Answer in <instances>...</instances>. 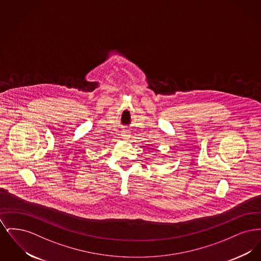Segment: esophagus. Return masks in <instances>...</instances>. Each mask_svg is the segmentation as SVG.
I'll use <instances>...</instances> for the list:
<instances>
[{"mask_svg":"<svg viewBox=\"0 0 261 261\" xmlns=\"http://www.w3.org/2000/svg\"><path fill=\"white\" fill-rule=\"evenodd\" d=\"M128 134H127V133H124V134H123V135H122V138H123V139H124V140H127V139H128Z\"/></svg>","mask_w":261,"mask_h":261,"instance_id":"esophagus-1","label":"esophagus"}]
</instances>
